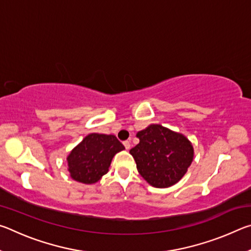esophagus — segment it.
Here are the masks:
<instances>
[{
  "label": "esophagus",
  "mask_w": 251,
  "mask_h": 251,
  "mask_svg": "<svg viewBox=\"0 0 251 251\" xmlns=\"http://www.w3.org/2000/svg\"><path fill=\"white\" fill-rule=\"evenodd\" d=\"M123 144H124V146H125V148H126V150H127V151H128V150H129V148H130V143H129L128 141H126V142H124V143H123Z\"/></svg>",
  "instance_id": "obj_1"
}]
</instances>
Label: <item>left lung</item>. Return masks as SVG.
Returning <instances> with one entry per match:
<instances>
[{
  "instance_id": "obj_1",
  "label": "left lung",
  "mask_w": 251,
  "mask_h": 251,
  "mask_svg": "<svg viewBox=\"0 0 251 251\" xmlns=\"http://www.w3.org/2000/svg\"><path fill=\"white\" fill-rule=\"evenodd\" d=\"M139 143L129 151L138 173L156 188L177 184L192 165L194 147L184 134L151 124L136 134Z\"/></svg>"
}]
</instances>
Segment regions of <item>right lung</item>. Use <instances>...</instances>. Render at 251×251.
<instances>
[{"instance_id":"1","label":"right lung","mask_w":251,"mask_h":251,"mask_svg":"<svg viewBox=\"0 0 251 251\" xmlns=\"http://www.w3.org/2000/svg\"><path fill=\"white\" fill-rule=\"evenodd\" d=\"M124 150L116 136L88 134L66 157L71 178L85 185L95 184L107 174L113 157Z\"/></svg>"}]
</instances>
